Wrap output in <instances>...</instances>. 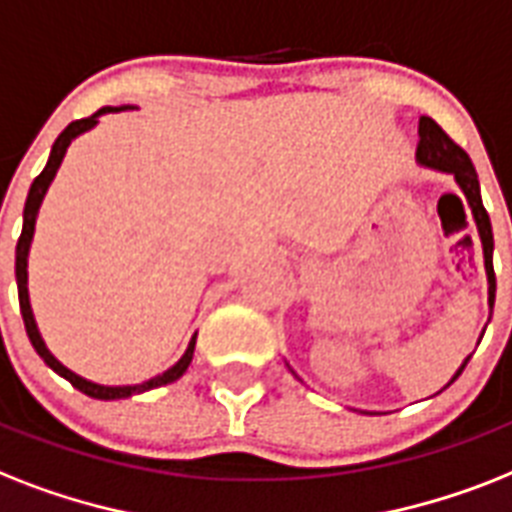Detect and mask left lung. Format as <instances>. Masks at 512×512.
Returning <instances> with one entry per match:
<instances>
[{
	"mask_svg": "<svg viewBox=\"0 0 512 512\" xmlns=\"http://www.w3.org/2000/svg\"><path fill=\"white\" fill-rule=\"evenodd\" d=\"M418 134H421V144H418V162L426 165V168L444 170V173H452L458 186L463 189L468 205H471L473 220H476V228H479L481 247H484V265L486 276H489V305H494V265H492V223H489V213L481 205V191H479V178H476V168H473L471 157L465 155L463 149L444 134L442 126L431 118H421V126H418ZM471 357H465V363L460 365V371L455 373V378L465 371ZM452 378V381H455ZM450 381V384H452ZM447 384V386H450Z\"/></svg>",
	"mask_w": 512,
	"mask_h": 512,
	"instance_id": "1",
	"label": "left lung"
}]
</instances>
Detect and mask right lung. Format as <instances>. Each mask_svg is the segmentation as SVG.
Returning a JSON list of instances; mask_svg holds the SVG:
<instances>
[{
	"mask_svg": "<svg viewBox=\"0 0 512 512\" xmlns=\"http://www.w3.org/2000/svg\"><path fill=\"white\" fill-rule=\"evenodd\" d=\"M107 110H112V107H102V110H97L94 115H89V118L73 120V123H70V126L65 128V131L57 136V141L52 144V155H49L47 168L41 170L39 176L33 178L31 191H28V199H26V210H23V234H20L18 247H15V278H18V299H20V313H23V323H26V334H28V339H31L33 350L39 352L41 360H44V363H47L52 371L60 373L62 378H68L70 384L76 386L78 392L89 394V397H94V400H123V397L149 392V389H157V386H165V384H170V381H176V378L184 376L186 368H189V363H191V355H194L197 334L191 336V342H189V347H186L184 357H181V360H178L173 368H168V371L162 373V376L149 378V381H144V384H136V386L91 384V381H86V378H81V376H76L73 371H68V368H65L60 360H54L52 352L47 350V344L41 342L39 328H36V321H33L31 302H28V286H26L28 284V270H26L28 268V247H31L33 226H36V213H39L41 199H44V194H47L49 184H52L54 173H57V168H60V162H62V157H65V149H68L70 141L76 139L78 134H83V131H89V128L97 123L99 115Z\"/></svg>",
	"mask_w": 512,
	"mask_h": 512,
	"instance_id": "add662e5",
	"label": "right lung"
}]
</instances>
